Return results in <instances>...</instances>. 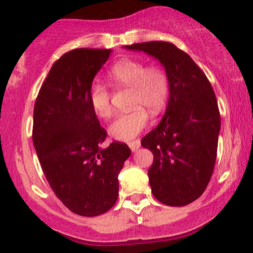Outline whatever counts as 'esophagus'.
Segmentation results:
<instances>
[{
    "instance_id": "34e87169",
    "label": "esophagus",
    "mask_w": 253,
    "mask_h": 253,
    "mask_svg": "<svg viewBox=\"0 0 253 253\" xmlns=\"http://www.w3.org/2000/svg\"><path fill=\"white\" fill-rule=\"evenodd\" d=\"M128 145L129 148H131L132 152H136V150L141 147V141H139V139H134V141L128 142Z\"/></svg>"
}]
</instances>
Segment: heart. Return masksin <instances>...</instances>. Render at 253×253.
<instances>
[{"mask_svg": "<svg viewBox=\"0 0 253 253\" xmlns=\"http://www.w3.org/2000/svg\"><path fill=\"white\" fill-rule=\"evenodd\" d=\"M108 77L116 88L132 90L129 105L133 109L117 115L109 127L114 138L128 141L141 133L149 122V114L145 109L158 115L167 105L170 94L169 73L160 65H148L138 58H124L111 66ZM88 98L99 117L111 116V91L105 84L94 83L89 88Z\"/></svg>", "mask_w": 253, "mask_h": 253, "instance_id": "b5f03b06", "label": "heart"}]
</instances>
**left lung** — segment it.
Wrapping results in <instances>:
<instances>
[{"label":"left lung","mask_w":253,"mask_h":253,"mask_svg":"<svg viewBox=\"0 0 253 253\" xmlns=\"http://www.w3.org/2000/svg\"><path fill=\"white\" fill-rule=\"evenodd\" d=\"M126 47L154 56L169 73L167 112L141 144L154 155L148 170L154 197L167 206H187L205 192L215 165L220 131L215 94L205 72L171 42Z\"/></svg>","instance_id":"1"}]
</instances>
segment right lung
I'll list each match as a JSON object with an SVG mask.
<instances>
[{
  "mask_svg": "<svg viewBox=\"0 0 253 253\" xmlns=\"http://www.w3.org/2000/svg\"><path fill=\"white\" fill-rule=\"evenodd\" d=\"M110 48H76L63 53L42 84L34 105L33 143L48 185L71 211L106 213L119 196V176L131 155L126 143L100 145L108 132L89 103L91 82Z\"/></svg>",
  "mask_w": 253,
  "mask_h": 253,
  "instance_id": "right-lung-1",
  "label": "right lung"
}]
</instances>
